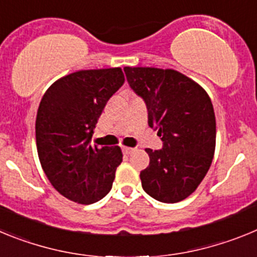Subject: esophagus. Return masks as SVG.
Returning a JSON list of instances; mask_svg holds the SVG:
<instances>
[{
    "label": "esophagus",
    "mask_w": 257,
    "mask_h": 257,
    "mask_svg": "<svg viewBox=\"0 0 257 257\" xmlns=\"http://www.w3.org/2000/svg\"><path fill=\"white\" fill-rule=\"evenodd\" d=\"M134 151H135V148H130V147H123V152L126 154H131Z\"/></svg>",
    "instance_id": "esophagus-1"
}]
</instances>
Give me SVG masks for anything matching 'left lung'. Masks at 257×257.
I'll use <instances>...</instances> for the list:
<instances>
[{
    "mask_svg": "<svg viewBox=\"0 0 257 257\" xmlns=\"http://www.w3.org/2000/svg\"><path fill=\"white\" fill-rule=\"evenodd\" d=\"M127 82L148 109L149 127L163 148L152 151L142 187L163 203L189 197L207 174L216 143L215 112L207 92L174 69L124 68Z\"/></svg>",
    "mask_w": 257,
    "mask_h": 257,
    "instance_id": "8db88e82",
    "label": "left lung"
}]
</instances>
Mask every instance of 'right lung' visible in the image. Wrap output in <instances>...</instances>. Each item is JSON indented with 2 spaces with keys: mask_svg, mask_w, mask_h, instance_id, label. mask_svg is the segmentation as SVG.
Returning <instances> with one entry per match:
<instances>
[{
  "mask_svg": "<svg viewBox=\"0 0 257 257\" xmlns=\"http://www.w3.org/2000/svg\"><path fill=\"white\" fill-rule=\"evenodd\" d=\"M123 82L121 68L78 70L52 83L41 100L38 158L52 187L70 201L90 205L112 189L121 148L92 147L91 138L106 101Z\"/></svg>",
  "mask_w": 257,
  "mask_h": 257,
  "instance_id": "1",
  "label": "right lung"
}]
</instances>
